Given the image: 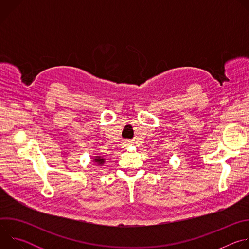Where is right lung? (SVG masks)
Returning a JSON list of instances; mask_svg holds the SVG:
<instances>
[{
	"label": "right lung",
	"mask_w": 249,
	"mask_h": 249,
	"mask_svg": "<svg viewBox=\"0 0 249 249\" xmlns=\"http://www.w3.org/2000/svg\"><path fill=\"white\" fill-rule=\"evenodd\" d=\"M94 160L97 161V162H99V163H103V161H104V160H103V159H100V158H96Z\"/></svg>",
	"instance_id": "right-lung-1"
}]
</instances>
